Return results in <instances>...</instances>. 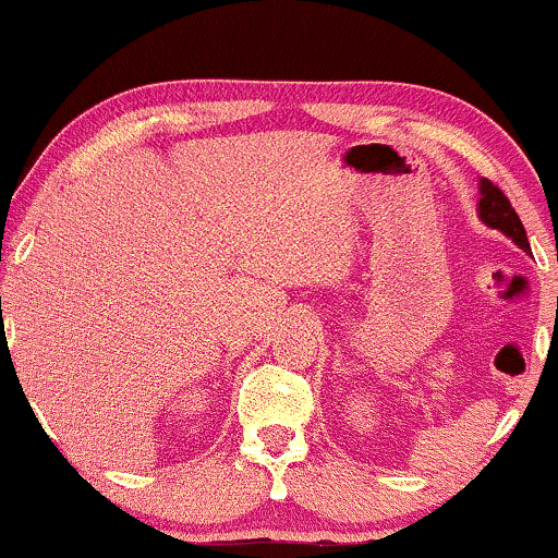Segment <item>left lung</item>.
<instances>
[{
    "mask_svg": "<svg viewBox=\"0 0 558 558\" xmlns=\"http://www.w3.org/2000/svg\"><path fill=\"white\" fill-rule=\"evenodd\" d=\"M480 217H483L485 226L501 230L504 235H509L517 246H522L524 252H530L527 243V233H524V226L520 220V215L514 213L509 198L504 196V191L498 189L496 183H490L488 178L480 181V207H477Z\"/></svg>",
    "mask_w": 558,
    "mask_h": 558,
    "instance_id": "1",
    "label": "left lung"
}]
</instances>
